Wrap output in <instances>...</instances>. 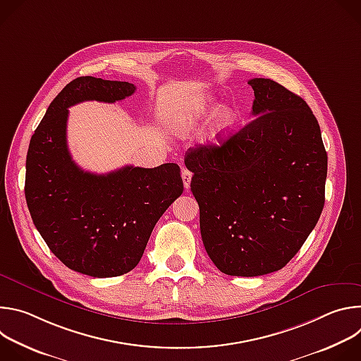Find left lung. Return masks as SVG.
Returning a JSON list of instances; mask_svg holds the SVG:
<instances>
[{
	"mask_svg": "<svg viewBox=\"0 0 361 361\" xmlns=\"http://www.w3.org/2000/svg\"><path fill=\"white\" fill-rule=\"evenodd\" d=\"M135 90L127 81L73 80L47 109L27 152L24 192L37 230L60 262L91 277L131 271L154 226L184 190L174 163L95 174L71 157L68 109L84 101L113 104Z\"/></svg>",
	"mask_w": 361,
	"mask_h": 361,
	"instance_id": "obj_1",
	"label": "left lung"
}]
</instances>
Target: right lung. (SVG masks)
I'll return each instance as SVG.
<instances>
[{
	"instance_id": "right-lung-1",
	"label": "right lung",
	"mask_w": 361,
	"mask_h": 361,
	"mask_svg": "<svg viewBox=\"0 0 361 361\" xmlns=\"http://www.w3.org/2000/svg\"><path fill=\"white\" fill-rule=\"evenodd\" d=\"M254 90L251 120L217 151H190L191 192L205 251L228 276L283 269L324 207L327 152L307 102L269 78Z\"/></svg>"
}]
</instances>
